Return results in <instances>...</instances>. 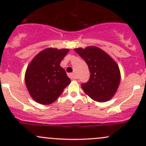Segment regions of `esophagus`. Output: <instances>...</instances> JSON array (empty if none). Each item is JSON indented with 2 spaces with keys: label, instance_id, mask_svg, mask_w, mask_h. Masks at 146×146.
<instances>
[{
  "label": "esophagus",
  "instance_id": "34e87169",
  "mask_svg": "<svg viewBox=\"0 0 146 146\" xmlns=\"http://www.w3.org/2000/svg\"><path fill=\"white\" fill-rule=\"evenodd\" d=\"M68 76H69V78H70V79H72V80H73V79H76V78H77V77H76V75H75V73H70V74L68 75Z\"/></svg>",
  "mask_w": 146,
  "mask_h": 146
}]
</instances>
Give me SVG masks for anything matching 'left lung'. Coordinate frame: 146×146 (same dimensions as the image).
<instances>
[{
    "mask_svg": "<svg viewBox=\"0 0 146 146\" xmlns=\"http://www.w3.org/2000/svg\"><path fill=\"white\" fill-rule=\"evenodd\" d=\"M75 51L85 60L90 73L88 82L81 84L85 93L100 102L111 99L120 83V70L117 63L97 46L78 48Z\"/></svg>",
    "mask_w": 146,
    "mask_h": 146,
    "instance_id": "left-lung-1",
    "label": "left lung"
}]
</instances>
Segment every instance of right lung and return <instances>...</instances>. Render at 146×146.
<instances>
[{
  "label": "right lung",
  "instance_id": "right-lung-1",
  "mask_svg": "<svg viewBox=\"0 0 146 146\" xmlns=\"http://www.w3.org/2000/svg\"><path fill=\"white\" fill-rule=\"evenodd\" d=\"M68 48H47L40 51L27 66L25 84L29 95L36 102L50 104L56 100L70 80L60 64Z\"/></svg>",
  "mask_w": 146,
  "mask_h": 146
}]
</instances>
